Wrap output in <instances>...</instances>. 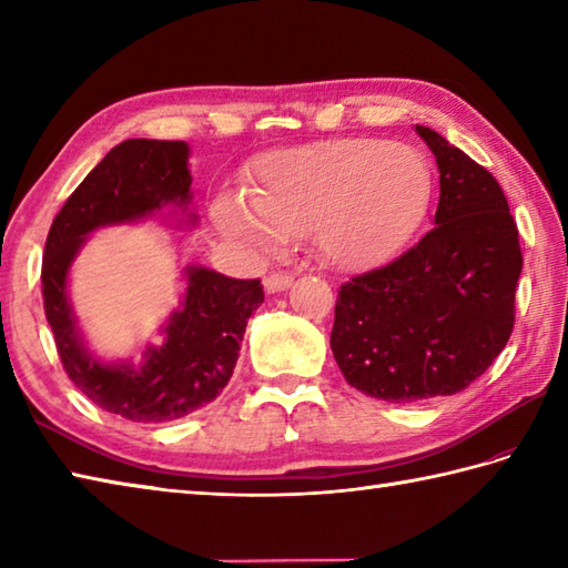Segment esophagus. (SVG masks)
Instances as JSON below:
<instances>
[{
  "mask_svg": "<svg viewBox=\"0 0 568 568\" xmlns=\"http://www.w3.org/2000/svg\"><path fill=\"white\" fill-rule=\"evenodd\" d=\"M293 281H295L293 273L275 271L271 275H265L263 283H265V291H268V293H281V291H287V287L293 285Z\"/></svg>",
  "mask_w": 568,
  "mask_h": 568,
  "instance_id": "1",
  "label": "esophagus"
}]
</instances>
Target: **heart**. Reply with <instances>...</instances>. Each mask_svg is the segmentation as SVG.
<instances>
[{
	"label": "heart",
	"mask_w": 568,
	"mask_h": 568,
	"mask_svg": "<svg viewBox=\"0 0 568 568\" xmlns=\"http://www.w3.org/2000/svg\"><path fill=\"white\" fill-rule=\"evenodd\" d=\"M429 200L432 171L417 149L344 136L263 155L248 200L222 197L212 214L224 236L258 248L312 226L324 258L356 268L413 234Z\"/></svg>",
	"instance_id": "1"
}]
</instances>
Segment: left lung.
Returning a JSON list of instances; mask_svg holds the SVG:
<instances>
[{"instance_id": "left-lung-1", "label": "left lung", "mask_w": 568, "mask_h": 568, "mask_svg": "<svg viewBox=\"0 0 568 568\" xmlns=\"http://www.w3.org/2000/svg\"><path fill=\"white\" fill-rule=\"evenodd\" d=\"M415 129L439 165L434 226L339 287L329 339L346 383L385 403L454 395L484 376L513 334L523 273L498 180L437 131Z\"/></svg>"}]
</instances>
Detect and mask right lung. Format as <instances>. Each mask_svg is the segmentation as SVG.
<instances>
[{
    "label": "right lung",
    "instance_id": "add662e5",
    "mask_svg": "<svg viewBox=\"0 0 568 568\" xmlns=\"http://www.w3.org/2000/svg\"><path fill=\"white\" fill-rule=\"evenodd\" d=\"M185 141L129 139L114 146L55 214L43 251V310L68 378L82 395L131 422H171L224 390L236 366L248 317L263 303L261 281H236L187 265L183 305L149 346L141 366L102 364L82 344L68 300V271L84 236L100 226L136 222L163 207L187 212L192 178ZM190 224L197 216L187 214Z\"/></svg>",
    "mask_w": 568,
    "mask_h": 568
}]
</instances>
